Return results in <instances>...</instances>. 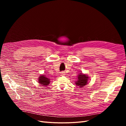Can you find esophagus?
I'll return each instance as SVG.
<instances>
[{"label": "esophagus", "mask_w": 126, "mask_h": 126, "mask_svg": "<svg viewBox=\"0 0 126 126\" xmlns=\"http://www.w3.org/2000/svg\"><path fill=\"white\" fill-rule=\"evenodd\" d=\"M61 76H64L65 75V74H64V72H61Z\"/></svg>", "instance_id": "34e87169"}]
</instances>
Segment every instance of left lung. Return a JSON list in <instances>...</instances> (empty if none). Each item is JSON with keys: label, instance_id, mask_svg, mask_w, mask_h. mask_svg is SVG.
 Wrapping results in <instances>:
<instances>
[{"label": "left lung", "instance_id": "obj_1", "mask_svg": "<svg viewBox=\"0 0 126 126\" xmlns=\"http://www.w3.org/2000/svg\"><path fill=\"white\" fill-rule=\"evenodd\" d=\"M88 80V77L87 75L80 73L78 76V80L76 82V85L81 88L87 84Z\"/></svg>", "mask_w": 126, "mask_h": 126}]
</instances>
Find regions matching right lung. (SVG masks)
<instances>
[{"instance_id": "obj_1", "label": "right lung", "mask_w": 126, "mask_h": 126, "mask_svg": "<svg viewBox=\"0 0 126 126\" xmlns=\"http://www.w3.org/2000/svg\"><path fill=\"white\" fill-rule=\"evenodd\" d=\"M38 82L41 86L46 87V86L48 85L50 83V79L47 78L45 75H41V76L39 77Z\"/></svg>"}]
</instances>
